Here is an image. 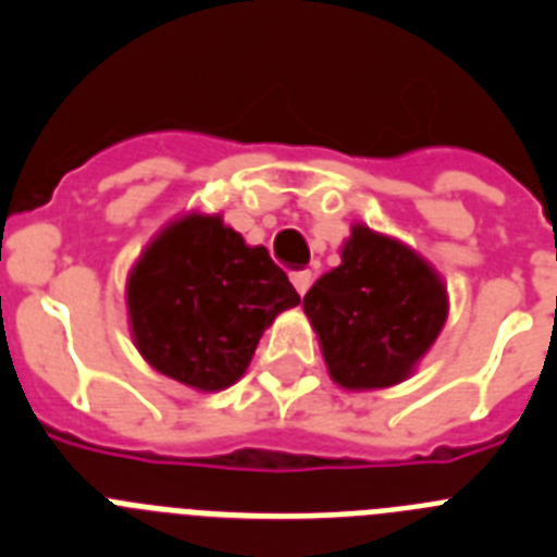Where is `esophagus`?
<instances>
[{"label": "esophagus", "mask_w": 557, "mask_h": 557, "mask_svg": "<svg viewBox=\"0 0 557 557\" xmlns=\"http://www.w3.org/2000/svg\"><path fill=\"white\" fill-rule=\"evenodd\" d=\"M293 284L295 289H298V295H304L312 287V273H309V270H298V273H293Z\"/></svg>", "instance_id": "34e87169"}]
</instances>
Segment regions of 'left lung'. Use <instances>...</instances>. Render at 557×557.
<instances>
[{
    "label": "left lung",
    "instance_id": "left-lung-1",
    "mask_svg": "<svg viewBox=\"0 0 557 557\" xmlns=\"http://www.w3.org/2000/svg\"><path fill=\"white\" fill-rule=\"evenodd\" d=\"M337 385L351 391L396 385L435 343L446 321V289L405 245L351 231L343 264L304 295Z\"/></svg>",
    "mask_w": 557,
    "mask_h": 557
}]
</instances>
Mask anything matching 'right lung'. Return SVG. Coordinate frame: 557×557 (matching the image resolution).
<instances>
[{"label":"right lung","mask_w":557,"mask_h":557,"mask_svg":"<svg viewBox=\"0 0 557 557\" xmlns=\"http://www.w3.org/2000/svg\"><path fill=\"white\" fill-rule=\"evenodd\" d=\"M301 304L264 248H248L220 218H189L161 231L131 282L133 339L164 376L223 391L248 368L264 326Z\"/></svg>","instance_id":"obj_1"}]
</instances>
